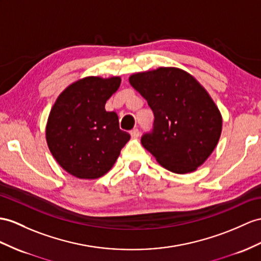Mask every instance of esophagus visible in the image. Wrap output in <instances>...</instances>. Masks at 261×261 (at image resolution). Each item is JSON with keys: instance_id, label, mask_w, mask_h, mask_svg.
Segmentation results:
<instances>
[{"instance_id": "34e87169", "label": "esophagus", "mask_w": 261, "mask_h": 261, "mask_svg": "<svg viewBox=\"0 0 261 261\" xmlns=\"http://www.w3.org/2000/svg\"><path fill=\"white\" fill-rule=\"evenodd\" d=\"M130 136H132L133 138H137V137L139 136V130H138L137 128L132 129V130H130Z\"/></svg>"}]
</instances>
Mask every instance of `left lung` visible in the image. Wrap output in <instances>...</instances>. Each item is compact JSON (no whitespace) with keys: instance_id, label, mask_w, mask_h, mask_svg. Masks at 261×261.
<instances>
[{"instance_id":"1","label":"left lung","mask_w":261,"mask_h":261,"mask_svg":"<svg viewBox=\"0 0 261 261\" xmlns=\"http://www.w3.org/2000/svg\"><path fill=\"white\" fill-rule=\"evenodd\" d=\"M130 85L154 112V128L142 145L175 174L195 171L217 146L222 117L211 95L193 75L158 67L129 76Z\"/></svg>"}]
</instances>
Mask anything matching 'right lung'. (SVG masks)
Here are the masks:
<instances>
[{"label": "right lung", "instance_id": "right-lung-1", "mask_svg": "<svg viewBox=\"0 0 261 261\" xmlns=\"http://www.w3.org/2000/svg\"><path fill=\"white\" fill-rule=\"evenodd\" d=\"M119 76H87L68 85L49 112L46 142L60 166L80 179H96L111 170L130 135L119 129L105 104L120 85Z\"/></svg>", "mask_w": 261, "mask_h": 261}]
</instances>
